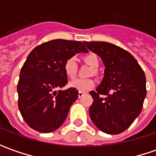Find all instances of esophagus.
<instances>
[{
	"mask_svg": "<svg viewBox=\"0 0 156 156\" xmlns=\"http://www.w3.org/2000/svg\"><path fill=\"white\" fill-rule=\"evenodd\" d=\"M84 94H85V93H83V92H78V96H79V98L82 97Z\"/></svg>",
	"mask_w": 156,
	"mask_h": 156,
	"instance_id": "obj_1",
	"label": "esophagus"
}]
</instances>
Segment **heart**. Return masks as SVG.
<instances>
[{
	"instance_id": "b5f03b06",
	"label": "heart",
	"mask_w": 156,
	"mask_h": 156,
	"mask_svg": "<svg viewBox=\"0 0 156 156\" xmlns=\"http://www.w3.org/2000/svg\"><path fill=\"white\" fill-rule=\"evenodd\" d=\"M84 61L90 66L92 67L94 70V74L96 73V69L99 68L100 60L98 56L94 54L90 53L87 55L84 56ZM63 70L65 75H67L70 79H74L78 70V62L75 57H70L66 60L63 65ZM94 86V81L91 79H76L75 81H71L69 83V87L78 90L79 92H86L90 89H92Z\"/></svg>"
}]
</instances>
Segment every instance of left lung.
Returning a JSON list of instances; mask_svg holds the SVG:
<instances>
[{
  "instance_id": "left-lung-1",
  "label": "left lung",
  "mask_w": 156,
  "mask_h": 156,
  "mask_svg": "<svg viewBox=\"0 0 156 156\" xmlns=\"http://www.w3.org/2000/svg\"><path fill=\"white\" fill-rule=\"evenodd\" d=\"M105 66L104 77L96 91L89 115L98 129L109 135L122 133L141 113L146 97V77L130 53L106 41H84Z\"/></svg>"
}]
</instances>
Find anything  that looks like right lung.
Here are the masks:
<instances>
[{
	"instance_id": "right-lung-1",
	"label": "right lung",
	"mask_w": 156,
	"mask_h": 156,
	"mask_svg": "<svg viewBox=\"0 0 156 156\" xmlns=\"http://www.w3.org/2000/svg\"><path fill=\"white\" fill-rule=\"evenodd\" d=\"M87 53L81 41L53 40L34 48L28 55L17 84L18 108L27 125L41 133L60 128L68 116L78 91L68 83L63 65L77 53Z\"/></svg>"
}]
</instances>
